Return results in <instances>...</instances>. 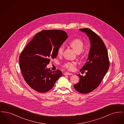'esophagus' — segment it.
Returning a JSON list of instances; mask_svg holds the SVG:
<instances>
[{"label":"esophagus","mask_w":124,"mask_h":124,"mask_svg":"<svg viewBox=\"0 0 124 124\" xmlns=\"http://www.w3.org/2000/svg\"><path fill=\"white\" fill-rule=\"evenodd\" d=\"M64 75H73V74L71 73H70V72H66L64 73Z\"/></svg>","instance_id":"1"}]
</instances>
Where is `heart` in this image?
I'll list each match as a JSON object with an SVG mask.
<instances>
[{"label":"heart","mask_w":124,"mask_h":124,"mask_svg":"<svg viewBox=\"0 0 124 124\" xmlns=\"http://www.w3.org/2000/svg\"><path fill=\"white\" fill-rule=\"evenodd\" d=\"M70 45L73 49L77 53H80L83 51L84 46V43L80 39H75L71 40L70 42ZM64 46L62 45L59 46L57 50V53L58 55H61L64 52ZM77 65L76 62H67L64 64V67L65 69L69 71H73L75 69V67Z\"/></svg>","instance_id":"b5f03b06"}]
</instances>
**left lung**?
Listing matches in <instances>:
<instances>
[{
    "label": "left lung",
    "mask_w": 124,
    "mask_h": 124,
    "mask_svg": "<svg viewBox=\"0 0 124 124\" xmlns=\"http://www.w3.org/2000/svg\"><path fill=\"white\" fill-rule=\"evenodd\" d=\"M86 33L89 38L91 48L88 61L80 71H86L85 76L79 74V81L74 85L75 89L83 94L92 92L100 84L109 69L110 63L106 47L100 37L89 28L79 29Z\"/></svg>",
    "instance_id": "8db88e82"
}]
</instances>
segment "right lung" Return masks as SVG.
Returning a JSON list of instances; mask_svg holds the SVG:
<instances>
[{
	"mask_svg": "<svg viewBox=\"0 0 124 124\" xmlns=\"http://www.w3.org/2000/svg\"><path fill=\"white\" fill-rule=\"evenodd\" d=\"M61 30H43L37 33L21 52L19 67L24 79L30 86L39 93L52 88L62 75L59 70L46 68L50 60L56 58L57 50L67 38Z\"/></svg>",
	"mask_w": 124,
	"mask_h": 124,
	"instance_id": "add662e5",
	"label": "right lung"
}]
</instances>
